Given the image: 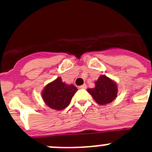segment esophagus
Here are the masks:
<instances>
[{
    "label": "esophagus",
    "mask_w": 152,
    "mask_h": 152,
    "mask_svg": "<svg viewBox=\"0 0 152 152\" xmlns=\"http://www.w3.org/2000/svg\"><path fill=\"white\" fill-rule=\"evenodd\" d=\"M79 88H80V89H86V88H87V85H86V84H83V85L81 86H79Z\"/></svg>",
    "instance_id": "34e87169"
}]
</instances>
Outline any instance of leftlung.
Segmentation results:
<instances>
[{
    "instance_id": "8db88e82",
    "label": "left lung",
    "mask_w": 152,
    "mask_h": 152,
    "mask_svg": "<svg viewBox=\"0 0 152 152\" xmlns=\"http://www.w3.org/2000/svg\"><path fill=\"white\" fill-rule=\"evenodd\" d=\"M95 101L100 105L110 103L117 96V85L105 75H101L95 82V88L88 89Z\"/></svg>"
}]
</instances>
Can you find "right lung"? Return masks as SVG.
<instances>
[{
	"mask_svg": "<svg viewBox=\"0 0 152 152\" xmlns=\"http://www.w3.org/2000/svg\"><path fill=\"white\" fill-rule=\"evenodd\" d=\"M77 91V88L73 84L68 85L62 82L61 77H57L45 86L42 96L48 107L56 110H61L69 105L72 96Z\"/></svg>",
	"mask_w": 152,
	"mask_h": 152,
	"instance_id": "obj_1",
	"label": "right lung"
}]
</instances>
